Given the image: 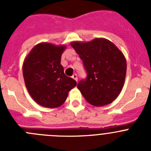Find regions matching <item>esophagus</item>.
I'll return each mask as SVG.
<instances>
[{
	"mask_svg": "<svg viewBox=\"0 0 151 151\" xmlns=\"http://www.w3.org/2000/svg\"><path fill=\"white\" fill-rule=\"evenodd\" d=\"M72 77H73V78H74V79L76 80V82L78 81V76H77V75L76 74V73H75V74H73V76H72Z\"/></svg>",
	"mask_w": 151,
	"mask_h": 151,
	"instance_id": "34e87169",
	"label": "esophagus"
}]
</instances>
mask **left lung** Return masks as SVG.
Here are the masks:
<instances>
[{"instance_id": "left-lung-1", "label": "left lung", "mask_w": 151, "mask_h": 151, "mask_svg": "<svg viewBox=\"0 0 151 151\" xmlns=\"http://www.w3.org/2000/svg\"><path fill=\"white\" fill-rule=\"evenodd\" d=\"M83 62L87 76L77 88L86 101L94 106L113 102L122 91L126 75V60L111 41L95 38L89 42H72Z\"/></svg>"}]
</instances>
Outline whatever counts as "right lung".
<instances>
[{
    "label": "right lung",
    "mask_w": 151,
    "mask_h": 151,
    "mask_svg": "<svg viewBox=\"0 0 151 151\" xmlns=\"http://www.w3.org/2000/svg\"><path fill=\"white\" fill-rule=\"evenodd\" d=\"M65 46L40 43L31 50L23 63L24 81L31 97L45 107L54 108L65 102L68 92L76 85L66 76L60 64Z\"/></svg>",
    "instance_id": "add662e5"
}]
</instances>
